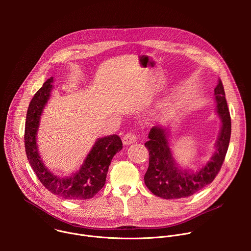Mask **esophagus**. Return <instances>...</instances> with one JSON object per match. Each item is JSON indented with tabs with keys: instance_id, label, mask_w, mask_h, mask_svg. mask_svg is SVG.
Segmentation results:
<instances>
[{
	"instance_id": "esophagus-1",
	"label": "esophagus",
	"mask_w": 251,
	"mask_h": 251,
	"mask_svg": "<svg viewBox=\"0 0 251 251\" xmlns=\"http://www.w3.org/2000/svg\"><path fill=\"white\" fill-rule=\"evenodd\" d=\"M136 141H137L136 135L131 133V132L125 134L122 138V142H123L124 145H130V144H132V143H135Z\"/></svg>"
}]
</instances>
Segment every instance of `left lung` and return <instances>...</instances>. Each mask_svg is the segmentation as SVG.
Segmentation results:
<instances>
[{
  "mask_svg": "<svg viewBox=\"0 0 251 251\" xmlns=\"http://www.w3.org/2000/svg\"><path fill=\"white\" fill-rule=\"evenodd\" d=\"M217 113L222 120V129L217 140V151L199 171L178 168L171 152L168 132L162 126H154L145 146L149 151V167L144 176L147 188L157 197L166 200L190 197L210 184L219 174L225 161L231 134V120L225 88L221 79L214 88Z\"/></svg>",
  "mask_w": 251,
  "mask_h": 251,
  "instance_id": "left-lung-1",
  "label": "left lung"
}]
</instances>
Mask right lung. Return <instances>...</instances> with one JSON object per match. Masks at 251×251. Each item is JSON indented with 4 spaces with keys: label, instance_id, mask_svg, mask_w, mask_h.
I'll return each mask as SVG.
<instances>
[{
    "label": "right lung",
    "instance_id": "add662e5",
    "mask_svg": "<svg viewBox=\"0 0 251 251\" xmlns=\"http://www.w3.org/2000/svg\"><path fill=\"white\" fill-rule=\"evenodd\" d=\"M52 81L53 77L48 79L28 105L25 127L26 157L41 183L53 195L66 200L91 199L105 185L108 168L114 155L122 149V141L117 135L99 138L75 174L60 177L50 173L39 154L37 133L41 115L52 90Z\"/></svg>",
    "mask_w": 251,
    "mask_h": 251
}]
</instances>
